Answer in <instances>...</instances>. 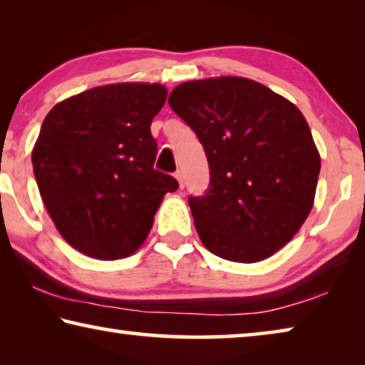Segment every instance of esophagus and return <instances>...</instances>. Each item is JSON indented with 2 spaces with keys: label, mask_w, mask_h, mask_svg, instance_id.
<instances>
[{
  "label": "esophagus",
  "mask_w": 365,
  "mask_h": 365,
  "mask_svg": "<svg viewBox=\"0 0 365 365\" xmlns=\"http://www.w3.org/2000/svg\"><path fill=\"white\" fill-rule=\"evenodd\" d=\"M175 178L178 180V187H180V190H183V187H185V180H183V174H182V170H177V172H175Z\"/></svg>",
  "instance_id": "esophagus-1"
}]
</instances>
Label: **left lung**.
Instances as JSON below:
<instances>
[{
	"label": "left lung",
	"instance_id": "1",
	"mask_svg": "<svg viewBox=\"0 0 365 365\" xmlns=\"http://www.w3.org/2000/svg\"><path fill=\"white\" fill-rule=\"evenodd\" d=\"M169 104L207 158L206 193L188 197L202 245L245 264L283 248L311 212L320 172L301 110L243 77L185 82Z\"/></svg>",
	"mask_w": 365,
	"mask_h": 365
}]
</instances>
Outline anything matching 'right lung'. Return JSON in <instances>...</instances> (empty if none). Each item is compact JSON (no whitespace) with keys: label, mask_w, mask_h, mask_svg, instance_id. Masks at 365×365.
<instances>
[{"label":"right lung","mask_w":365,"mask_h":365,"mask_svg":"<svg viewBox=\"0 0 365 365\" xmlns=\"http://www.w3.org/2000/svg\"><path fill=\"white\" fill-rule=\"evenodd\" d=\"M165 98L159 83H113L67 98L45 117L34 174L72 248L110 261L143 245L164 195L178 188L174 177L154 169L150 127Z\"/></svg>","instance_id":"add662e5"}]
</instances>
